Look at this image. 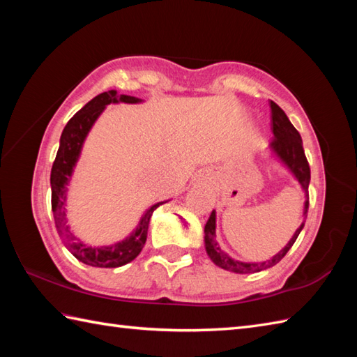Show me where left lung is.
<instances>
[{
  "label": "left lung",
  "instance_id": "left-lung-1",
  "mask_svg": "<svg viewBox=\"0 0 357 357\" xmlns=\"http://www.w3.org/2000/svg\"><path fill=\"white\" fill-rule=\"evenodd\" d=\"M270 109H271V127H273V135L275 138L271 141V149L275 150V153L282 159V161L288 165L296 179L299 181V184L304 188L305 195L308 196V184H310V165L307 161L304 147H302V138L299 132L296 130L294 126L290 123V119L287 118L285 112L279 107L276 102L270 101ZM308 199L305 201V210H304V219H307V211H308ZM305 221L301 224V227L296 230L294 236L288 242L287 247L280 250V252L273 256L270 261L267 262H257V264H245V262H239L234 261L231 257L224 253L221 247H219L218 241H216V213L215 210L211 211V215L208 218V221L206 224V229H204V233H206V250L207 255L210 256V259L216 264L218 267H221L224 270L234 271V273H241V275H245V273H257L265 268H270L273 265H276L282 257L288 253V250L293 247V244L298 239L301 230L304 229Z\"/></svg>",
  "mask_w": 357,
  "mask_h": 357
}]
</instances>
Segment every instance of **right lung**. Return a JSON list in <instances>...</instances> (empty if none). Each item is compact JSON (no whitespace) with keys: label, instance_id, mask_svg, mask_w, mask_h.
<instances>
[{"label":"right lung","instance_id":"1","mask_svg":"<svg viewBox=\"0 0 357 357\" xmlns=\"http://www.w3.org/2000/svg\"><path fill=\"white\" fill-rule=\"evenodd\" d=\"M110 102H141L139 98L118 95L116 90H109L101 95L95 96L92 101H89L79 112L75 113L69 123L64 127L61 139H59V149L55 161L50 172V185H52V211L58 234L61 236L67 250L77 257L78 261L86 265L101 268H116L121 265H126L133 261L141 253V250L147 241V230L151 213L165 202H158L151 206L146 215L142 216L141 222L136 227V230L126 241H121L115 245L93 248L82 244L79 239L73 236L69 230L66 219V192L69 184L70 174L75 164L78 161L79 151L84 142L86 136L93 126L96 118L101 115L104 107Z\"/></svg>","mask_w":357,"mask_h":357}]
</instances>
